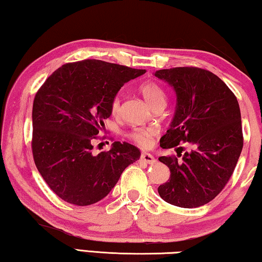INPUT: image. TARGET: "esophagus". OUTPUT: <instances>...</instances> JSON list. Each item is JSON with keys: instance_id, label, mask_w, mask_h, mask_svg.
<instances>
[{"instance_id": "1", "label": "esophagus", "mask_w": 262, "mask_h": 262, "mask_svg": "<svg viewBox=\"0 0 262 262\" xmlns=\"http://www.w3.org/2000/svg\"><path fill=\"white\" fill-rule=\"evenodd\" d=\"M140 161L143 162V163H147V164H154L155 162H156V159L154 158L152 155H150L148 152H143L141 155Z\"/></svg>"}]
</instances>
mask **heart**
<instances>
[{"label": "heart", "instance_id": "b5f03b06", "mask_svg": "<svg viewBox=\"0 0 262 262\" xmlns=\"http://www.w3.org/2000/svg\"><path fill=\"white\" fill-rule=\"evenodd\" d=\"M140 92L144 100L147 101L149 106H152L154 104L158 103V101H165L166 95L165 91L158 85L156 82L147 81L143 82L140 85ZM120 110V99L118 97L113 98L111 101V112L113 114H117ZM157 134V130L151 127H137L134 128L129 133V137L132 141H134L137 145L142 148H149L152 144L154 136Z\"/></svg>", "mask_w": 262, "mask_h": 262}]
</instances>
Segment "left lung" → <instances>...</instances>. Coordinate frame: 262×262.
I'll use <instances>...</instances> for the list:
<instances>
[{
	"instance_id": "8db88e82",
	"label": "left lung",
	"mask_w": 262,
	"mask_h": 262,
	"mask_svg": "<svg viewBox=\"0 0 262 262\" xmlns=\"http://www.w3.org/2000/svg\"><path fill=\"white\" fill-rule=\"evenodd\" d=\"M155 76L176 95V111L163 149L189 142L193 149L181 156H162L170 168L167 183L158 187L164 201L181 208H198L221 193L232 176L243 149L238 100L220 77L194 67L162 69Z\"/></svg>"
}]
</instances>
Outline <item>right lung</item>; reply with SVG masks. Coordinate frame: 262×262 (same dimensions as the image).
<instances>
[{"label": "right lung", "instance_id": "add662e5", "mask_svg": "<svg viewBox=\"0 0 262 262\" xmlns=\"http://www.w3.org/2000/svg\"><path fill=\"white\" fill-rule=\"evenodd\" d=\"M145 69L83 60L56 69L34 97L32 152L39 173L62 200L76 206L100 201L123 170L140 158L135 145L114 142L95 155L94 140L110 118L123 84Z\"/></svg>", "mask_w": 262, "mask_h": 262}]
</instances>
